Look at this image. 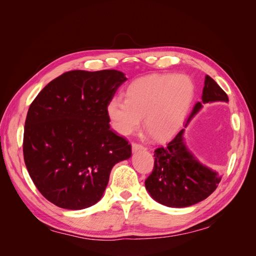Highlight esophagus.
Wrapping results in <instances>:
<instances>
[{"label":"esophagus","instance_id":"esophagus-1","mask_svg":"<svg viewBox=\"0 0 256 256\" xmlns=\"http://www.w3.org/2000/svg\"><path fill=\"white\" fill-rule=\"evenodd\" d=\"M145 147L141 144H138V143H132V152H136L138 150H144Z\"/></svg>","mask_w":256,"mask_h":256}]
</instances>
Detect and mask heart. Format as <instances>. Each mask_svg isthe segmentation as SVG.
Wrapping results in <instances>:
<instances>
[{"label":"heart","mask_w":256,"mask_h":256,"mask_svg":"<svg viewBox=\"0 0 256 256\" xmlns=\"http://www.w3.org/2000/svg\"><path fill=\"white\" fill-rule=\"evenodd\" d=\"M196 94L193 81L186 74H150L131 82L126 99L113 97L106 104L112 128L130 136L144 127L159 141L172 138L182 126Z\"/></svg>","instance_id":"obj_1"}]
</instances>
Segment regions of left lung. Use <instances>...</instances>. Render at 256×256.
Segmentation results:
<instances>
[{
    "mask_svg": "<svg viewBox=\"0 0 256 256\" xmlns=\"http://www.w3.org/2000/svg\"><path fill=\"white\" fill-rule=\"evenodd\" d=\"M216 102H228V97L212 78L206 76L202 100L193 106L184 127L204 104ZM184 132L182 129L166 147L154 150V170L145 180L150 196L168 207L182 208L200 202L216 189L222 178L189 150Z\"/></svg>",
    "mask_w": 256,
    "mask_h": 256,
    "instance_id": "1",
    "label": "left lung"
}]
</instances>
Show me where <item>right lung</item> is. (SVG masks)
<instances>
[{
  "label": "right lung",
  "instance_id": "add662e5",
  "mask_svg": "<svg viewBox=\"0 0 256 256\" xmlns=\"http://www.w3.org/2000/svg\"><path fill=\"white\" fill-rule=\"evenodd\" d=\"M126 80L114 69L72 70L30 106L23 156L36 188L54 205L80 210L96 204L112 168L131 157V145L110 129L106 115V104Z\"/></svg>",
  "mask_w": 256,
  "mask_h": 256
}]
</instances>
